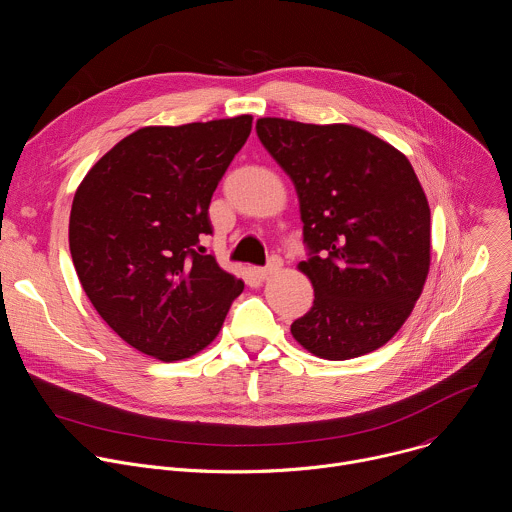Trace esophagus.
<instances>
[{"instance_id": "34e87169", "label": "esophagus", "mask_w": 512, "mask_h": 512, "mask_svg": "<svg viewBox=\"0 0 512 512\" xmlns=\"http://www.w3.org/2000/svg\"><path fill=\"white\" fill-rule=\"evenodd\" d=\"M279 269H281V259L273 257V259L269 261V265H265V267H255V275L261 277V279H267V277H271L273 273H277Z\"/></svg>"}]
</instances>
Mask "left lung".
Returning <instances> with one entry per match:
<instances>
[{
    "label": "left lung",
    "instance_id": "obj_1",
    "mask_svg": "<svg viewBox=\"0 0 512 512\" xmlns=\"http://www.w3.org/2000/svg\"><path fill=\"white\" fill-rule=\"evenodd\" d=\"M263 148L294 182L314 287L291 336L326 360L387 344L419 300L431 263L427 196L405 154L348 123L257 119Z\"/></svg>",
    "mask_w": 512,
    "mask_h": 512
}]
</instances>
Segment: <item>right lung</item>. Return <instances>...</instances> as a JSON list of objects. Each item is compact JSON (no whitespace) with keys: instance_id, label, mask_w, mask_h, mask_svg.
<instances>
[{"instance_id":"add662e5","label":"right lung","mask_w":512,"mask_h":512,"mask_svg":"<svg viewBox=\"0 0 512 512\" xmlns=\"http://www.w3.org/2000/svg\"><path fill=\"white\" fill-rule=\"evenodd\" d=\"M251 115L148 125L87 172L68 245L87 298L135 350L164 362L204 350L245 283L202 255L208 204L251 133Z\"/></svg>"}]
</instances>
